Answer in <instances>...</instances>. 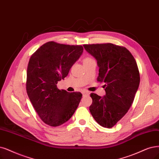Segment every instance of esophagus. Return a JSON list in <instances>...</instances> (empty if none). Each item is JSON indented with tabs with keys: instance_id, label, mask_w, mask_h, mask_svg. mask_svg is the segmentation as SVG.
Wrapping results in <instances>:
<instances>
[{
	"instance_id": "1",
	"label": "esophagus",
	"mask_w": 159,
	"mask_h": 159,
	"mask_svg": "<svg viewBox=\"0 0 159 159\" xmlns=\"http://www.w3.org/2000/svg\"><path fill=\"white\" fill-rule=\"evenodd\" d=\"M83 93L84 95H90V92L86 91V90H84V91H83Z\"/></svg>"
}]
</instances>
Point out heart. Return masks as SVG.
<instances>
[{
	"mask_svg": "<svg viewBox=\"0 0 159 159\" xmlns=\"http://www.w3.org/2000/svg\"><path fill=\"white\" fill-rule=\"evenodd\" d=\"M92 60H93L92 58H91L90 57H84V59H83V63H87V62H89V61H92Z\"/></svg>",
	"mask_w": 159,
	"mask_h": 159,
	"instance_id": "b5f03b06",
	"label": "heart"
}]
</instances>
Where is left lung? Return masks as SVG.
Returning <instances> with one entry per match:
<instances>
[{"instance_id": "obj_1", "label": "left lung", "mask_w": 159, "mask_h": 159, "mask_svg": "<svg viewBox=\"0 0 159 159\" xmlns=\"http://www.w3.org/2000/svg\"><path fill=\"white\" fill-rule=\"evenodd\" d=\"M99 67L98 81L104 84L105 95L91 93L90 111L99 125L111 128L131 107L139 85L138 65L130 52L112 43L84 44Z\"/></svg>"}]
</instances>
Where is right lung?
Segmentation results:
<instances>
[{
	"label": "right lung",
	"mask_w": 159,
	"mask_h": 159,
	"mask_svg": "<svg viewBox=\"0 0 159 159\" xmlns=\"http://www.w3.org/2000/svg\"><path fill=\"white\" fill-rule=\"evenodd\" d=\"M83 52L81 45L50 41L41 46L29 59L27 93L45 124L54 127L60 126L70 119L78 107L83 94L59 90L57 83L68 75Z\"/></svg>",
	"instance_id": "1"
}]
</instances>
